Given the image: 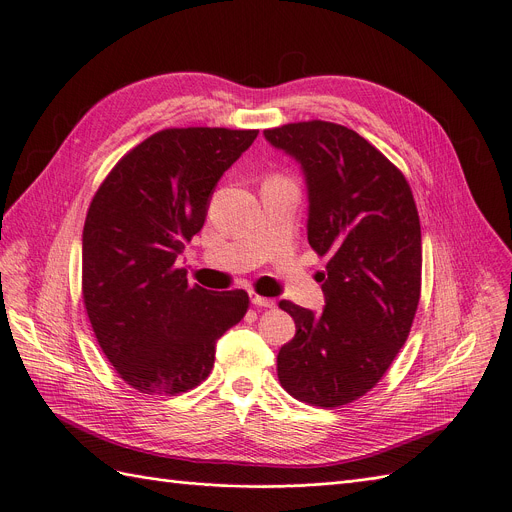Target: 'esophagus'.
Returning a JSON list of instances; mask_svg holds the SVG:
<instances>
[{"mask_svg": "<svg viewBox=\"0 0 512 512\" xmlns=\"http://www.w3.org/2000/svg\"><path fill=\"white\" fill-rule=\"evenodd\" d=\"M250 299H252V304L254 306H258V308H275L277 304H275V299H270V297H262V295H258V293H250Z\"/></svg>", "mask_w": 512, "mask_h": 512, "instance_id": "34e87169", "label": "esophagus"}]
</instances>
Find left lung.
I'll use <instances>...</instances> for the list:
<instances>
[{
	"mask_svg": "<svg viewBox=\"0 0 512 512\" xmlns=\"http://www.w3.org/2000/svg\"><path fill=\"white\" fill-rule=\"evenodd\" d=\"M302 165L308 242L328 256L320 314L287 299L295 337L277 355L281 386L341 407L378 384L405 345L422 291V227L405 175L357 132L312 119L264 130Z\"/></svg>",
	"mask_w": 512,
	"mask_h": 512,
	"instance_id": "8db88e82",
	"label": "left lung"
}]
</instances>
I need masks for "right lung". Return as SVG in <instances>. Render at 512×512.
I'll list each match as a JSON object with an SVG mask.
<instances>
[{
	"label": "right lung",
	"mask_w": 512,
	"mask_h": 512,
	"mask_svg": "<svg viewBox=\"0 0 512 512\" xmlns=\"http://www.w3.org/2000/svg\"><path fill=\"white\" fill-rule=\"evenodd\" d=\"M258 130L167 128L117 161L82 231V299L113 370L146 395H179L213 370L244 289L188 285L175 260L202 229L221 175Z\"/></svg>",
	"instance_id": "add662e5"
}]
</instances>
